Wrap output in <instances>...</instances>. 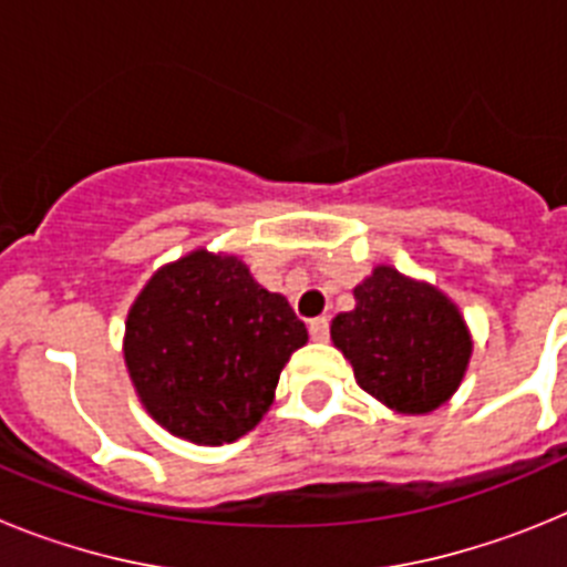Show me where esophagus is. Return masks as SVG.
Segmentation results:
<instances>
[{
	"instance_id": "1",
	"label": "esophagus",
	"mask_w": 567,
	"mask_h": 567,
	"mask_svg": "<svg viewBox=\"0 0 567 567\" xmlns=\"http://www.w3.org/2000/svg\"><path fill=\"white\" fill-rule=\"evenodd\" d=\"M309 334H312V340L323 343V340L329 338V318H312V320H309Z\"/></svg>"
}]
</instances>
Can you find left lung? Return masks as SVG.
<instances>
[{
  "label": "left lung",
  "mask_w": 567,
  "mask_h": 567,
  "mask_svg": "<svg viewBox=\"0 0 567 567\" xmlns=\"http://www.w3.org/2000/svg\"><path fill=\"white\" fill-rule=\"evenodd\" d=\"M354 300L352 312L332 320V340L360 389L403 414L432 412L452 398L471 358L452 300L392 267L374 269Z\"/></svg>",
  "instance_id": "obj_1"
}]
</instances>
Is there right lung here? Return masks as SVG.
<instances>
[{"mask_svg":"<svg viewBox=\"0 0 567 567\" xmlns=\"http://www.w3.org/2000/svg\"><path fill=\"white\" fill-rule=\"evenodd\" d=\"M307 327L247 264L207 249L158 269L127 315L124 360L158 423L189 443L252 432Z\"/></svg>","mask_w":567,"mask_h":567,"instance_id":"1","label":"right lung"}]
</instances>
